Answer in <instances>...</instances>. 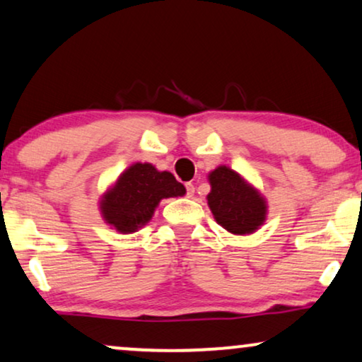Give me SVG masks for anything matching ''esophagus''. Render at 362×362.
<instances>
[{"label": "esophagus", "mask_w": 362, "mask_h": 362, "mask_svg": "<svg viewBox=\"0 0 362 362\" xmlns=\"http://www.w3.org/2000/svg\"><path fill=\"white\" fill-rule=\"evenodd\" d=\"M186 196L187 197L194 196V185H192V182H187V185H186Z\"/></svg>", "instance_id": "esophagus-1"}]
</instances>
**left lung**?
Instances as JSON below:
<instances>
[{"mask_svg":"<svg viewBox=\"0 0 362 362\" xmlns=\"http://www.w3.org/2000/svg\"><path fill=\"white\" fill-rule=\"evenodd\" d=\"M212 189L209 207L217 223L235 235L253 233L266 218V204L261 194L246 185L233 170L218 166L209 175Z\"/></svg>","mask_w":362,"mask_h":362,"instance_id":"obj_1","label":"left lung"}]
</instances>
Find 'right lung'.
Masks as SVG:
<instances>
[{"label": "right lung", "instance_id": "obj_1", "mask_svg": "<svg viewBox=\"0 0 362 362\" xmlns=\"http://www.w3.org/2000/svg\"><path fill=\"white\" fill-rule=\"evenodd\" d=\"M185 186L168 171L150 163H135L120 175L116 186L101 201L104 220L120 233L139 230L153 216L161 199L177 197Z\"/></svg>", "mask_w": 362, "mask_h": 362}]
</instances>
